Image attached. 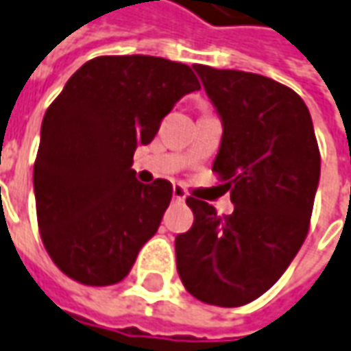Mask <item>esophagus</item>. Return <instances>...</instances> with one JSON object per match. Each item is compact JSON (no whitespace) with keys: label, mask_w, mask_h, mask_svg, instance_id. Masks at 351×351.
<instances>
[{"label":"esophagus","mask_w":351,"mask_h":351,"mask_svg":"<svg viewBox=\"0 0 351 351\" xmlns=\"http://www.w3.org/2000/svg\"><path fill=\"white\" fill-rule=\"evenodd\" d=\"M171 195H173V199H176V201H185V197H187L185 189H183V187H180V185H173Z\"/></svg>","instance_id":"1"}]
</instances>
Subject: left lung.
Wrapping results in <instances>:
<instances>
[{
	"label": "left lung",
	"instance_id": "left-lung-1",
	"mask_svg": "<svg viewBox=\"0 0 351 351\" xmlns=\"http://www.w3.org/2000/svg\"><path fill=\"white\" fill-rule=\"evenodd\" d=\"M222 121L213 170L234 213L187 199L191 230L176 237L178 272L197 300L239 307L286 272L305 241L321 178L311 114L291 88L257 73L193 65Z\"/></svg>",
	"mask_w": 351,
	"mask_h": 351
}]
</instances>
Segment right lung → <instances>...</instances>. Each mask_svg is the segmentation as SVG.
Here are the masks:
<instances>
[{
    "mask_svg": "<svg viewBox=\"0 0 351 351\" xmlns=\"http://www.w3.org/2000/svg\"><path fill=\"white\" fill-rule=\"evenodd\" d=\"M201 84L189 65L152 56H102L73 73L40 129L34 162L44 247L69 278L117 284L158 232L171 183L135 178L133 154Z\"/></svg>",
    "mask_w": 351,
    "mask_h": 351,
    "instance_id": "add662e5",
    "label": "right lung"
}]
</instances>
